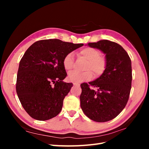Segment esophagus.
I'll return each instance as SVG.
<instances>
[{
    "instance_id": "1",
    "label": "esophagus",
    "mask_w": 149,
    "mask_h": 149,
    "mask_svg": "<svg viewBox=\"0 0 149 149\" xmlns=\"http://www.w3.org/2000/svg\"><path fill=\"white\" fill-rule=\"evenodd\" d=\"M73 85H74V86H79V84H78V83H73Z\"/></svg>"
}]
</instances>
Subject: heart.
<instances>
[{
    "label": "heart",
    "instance_id": "1",
    "mask_svg": "<svg viewBox=\"0 0 149 149\" xmlns=\"http://www.w3.org/2000/svg\"><path fill=\"white\" fill-rule=\"evenodd\" d=\"M87 62L86 63L84 72L74 71L70 73L68 79L72 82L81 83L91 80L93 78L92 71L95 76H100L105 71L107 61L106 58L101 56V52L98 49L87 47L81 49L79 52ZM63 65L66 71H71L74 66V54L70 52L65 56L63 60Z\"/></svg>",
    "mask_w": 149,
    "mask_h": 149
}]
</instances>
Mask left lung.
<instances>
[{"instance_id":"obj_1","label":"left lung","mask_w":149,"mask_h":149,"mask_svg":"<svg viewBox=\"0 0 149 149\" xmlns=\"http://www.w3.org/2000/svg\"><path fill=\"white\" fill-rule=\"evenodd\" d=\"M88 45L105 54L107 66L100 78L89 84H81L80 106L90 119L104 123L114 119L127 104L132 79L131 60L120 45L109 40L89 43Z\"/></svg>"}]
</instances>
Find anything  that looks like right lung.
<instances>
[{"label":"right lung","instance_id":"obj_1","mask_svg":"<svg viewBox=\"0 0 149 149\" xmlns=\"http://www.w3.org/2000/svg\"><path fill=\"white\" fill-rule=\"evenodd\" d=\"M83 43L58 39L39 40L26 49L18 70L16 91L24 109L31 118L47 120L61 111L73 83L63 81L67 75L63 60Z\"/></svg>","mask_w":149,"mask_h":149}]
</instances>
